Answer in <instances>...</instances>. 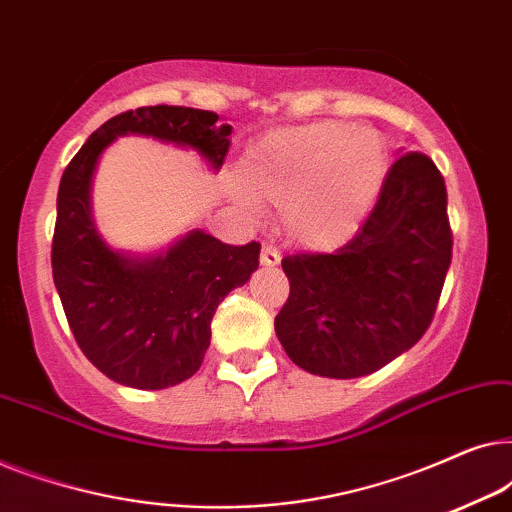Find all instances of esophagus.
<instances>
[{"label": "esophagus", "instance_id": "obj_1", "mask_svg": "<svg viewBox=\"0 0 512 512\" xmlns=\"http://www.w3.org/2000/svg\"><path fill=\"white\" fill-rule=\"evenodd\" d=\"M279 261H282V256H279V251L275 247H263L261 265H265V268H275Z\"/></svg>", "mask_w": 512, "mask_h": 512}]
</instances>
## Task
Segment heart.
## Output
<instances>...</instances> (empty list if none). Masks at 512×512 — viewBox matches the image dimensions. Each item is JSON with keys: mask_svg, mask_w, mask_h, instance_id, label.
<instances>
[{"mask_svg": "<svg viewBox=\"0 0 512 512\" xmlns=\"http://www.w3.org/2000/svg\"><path fill=\"white\" fill-rule=\"evenodd\" d=\"M387 172L384 139L345 123L275 130L240 160L244 191L279 205L286 237L305 249H333L356 235L380 198Z\"/></svg>", "mask_w": 512, "mask_h": 512, "instance_id": "heart-1", "label": "heart"}]
</instances>
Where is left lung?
I'll list each match as a JSON object with an SVG mask.
<instances>
[{
    "label": "left lung",
    "instance_id": "8db88e82",
    "mask_svg": "<svg viewBox=\"0 0 512 512\" xmlns=\"http://www.w3.org/2000/svg\"><path fill=\"white\" fill-rule=\"evenodd\" d=\"M450 261L443 174L424 153H403L345 247L284 258L291 293L275 317L277 338L312 375L375 373L431 326Z\"/></svg>",
    "mask_w": 512,
    "mask_h": 512
}]
</instances>
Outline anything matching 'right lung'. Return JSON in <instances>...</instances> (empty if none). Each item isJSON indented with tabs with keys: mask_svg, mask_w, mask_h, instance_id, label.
Instances as JSON below:
<instances>
[{
	"mask_svg": "<svg viewBox=\"0 0 512 512\" xmlns=\"http://www.w3.org/2000/svg\"><path fill=\"white\" fill-rule=\"evenodd\" d=\"M216 121L214 111L167 104L123 111L88 137L60 179L51 249L55 289L81 352L125 387L167 389L198 373L216 307L249 282L261 244L233 247L191 230L156 256L111 249L90 207L97 160L116 137L144 135L193 149L221 170L233 128Z\"/></svg>",
	"mask_w": 512,
	"mask_h": 512,
	"instance_id": "right-lung-1",
	"label": "right lung"
}]
</instances>
